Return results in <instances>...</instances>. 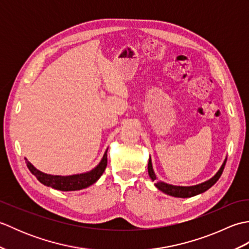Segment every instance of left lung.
Segmentation results:
<instances>
[{"label": "left lung", "instance_id": "1", "mask_svg": "<svg viewBox=\"0 0 249 249\" xmlns=\"http://www.w3.org/2000/svg\"><path fill=\"white\" fill-rule=\"evenodd\" d=\"M226 161H227V158L225 160L223 165H221L218 172L216 173L212 178H210L209 181H206L204 183L195 185V186H174V185H170V184L163 183L160 181H156V176H155L154 170H153V167H152L151 157L149 160V163H147V171H149V176L152 178V181L155 182V186L160 190H161L162 193H165L169 196H172V197L189 198V197H194V196H197L199 194H202V193L206 192L209 188L212 187L213 185L218 181V178H220L221 173H223Z\"/></svg>", "mask_w": 249, "mask_h": 249}]
</instances>
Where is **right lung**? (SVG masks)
<instances>
[{"mask_svg": "<svg viewBox=\"0 0 249 249\" xmlns=\"http://www.w3.org/2000/svg\"><path fill=\"white\" fill-rule=\"evenodd\" d=\"M107 151L108 150H106L102 160H100V162L93 169V170L86 173L73 174V176L67 177L51 176V174L44 173L37 170L30 161H28L26 158H24V160L29 170L32 172V174H34L41 184L46 185V186H50L54 189L63 190V192H71V190H80L82 188L91 186L92 184H94L100 177H102V174L104 173L108 162Z\"/></svg>", "mask_w": 249, "mask_h": 249, "instance_id": "1", "label": "right lung"}]
</instances>
